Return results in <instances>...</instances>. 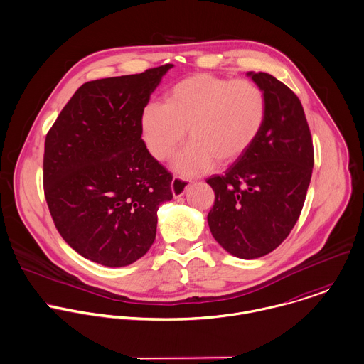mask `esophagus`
<instances>
[{
    "instance_id": "34e87169",
    "label": "esophagus",
    "mask_w": 364,
    "mask_h": 364,
    "mask_svg": "<svg viewBox=\"0 0 364 364\" xmlns=\"http://www.w3.org/2000/svg\"><path fill=\"white\" fill-rule=\"evenodd\" d=\"M188 186H190L188 180H184V178H180V177H174L173 181H171V191H173L174 198L181 197L186 193Z\"/></svg>"
}]
</instances>
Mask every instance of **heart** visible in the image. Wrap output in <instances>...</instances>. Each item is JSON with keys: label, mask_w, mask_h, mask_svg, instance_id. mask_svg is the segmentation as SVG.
<instances>
[{"label": "heart", "mask_w": 364, "mask_h": 364, "mask_svg": "<svg viewBox=\"0 0 364 364\" xmlns=\"http://www.w3.org/2000/svg\"><path fill=\"white\" fill-rule=\"evenodd\" d=\"M164 100L144 108L142 134L149 151L167 160L188 129L193 142L174 161L184 176L203 174L215 161L220 166L236 161L255 144L266 121L264 92L246 78L194 74L176 82Z\"/></svg>", "instance_id": "heart-1"}]
</instances>
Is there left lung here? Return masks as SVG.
Listing matches in <instances>:
<instances>
[{"label": "left lung", "mask_w": 364, "mask_h": 364, "mask_svg": "<svg viewBox=\"0 0 364 364\" xmlns=\"http://www.w3.org/2000/svg\"><path fill=\"white\" fill-rule=\"evenodd\" d=\"M266 97V121L247 151L207 183L215 193L208 214L213 236L230 255L257 259L273 252L299 218L314 167L304 108L290 88L249 72Z\"/></svg>", "instance_id": "obj_1"}]
</instances>
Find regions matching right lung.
Here are the masks:
<instances>
[{
    "instance_id": "right-lung-1",
    "label": "right lung",
    "mask_w": 364,
    "mask_h": 364,
    "mask_svg": "<svg viewBox=\"0 0 364 364\" xmlns=\"http://www.w3.org/2000/svg\"><path fill=\"white\" fill-rule=\"evenodd\" d=\"M173 65L82 84L45 141V198L62 237L108 267L141 259L173 176L149 153L141 115Z\"/></svg>"
}]
</instances>
